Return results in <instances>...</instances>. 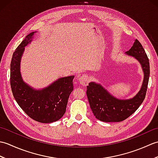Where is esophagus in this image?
Wrapping results in <instances>:
<instances>
[{"label":"esophagus","instance_id":"obj_1","mask_svg":"<svg viewBox=\"0 0 158 158\" xmlns=\"http://www.w3.org/2000/svg\"><path fill=\"white\" fill-rule=\"evenodd\" d=\"M79 82L83 86H87L89 83V77L86 75H83L79 78Z\"/></svg>","mask_w":158,"mask_h":158}]
</instances>
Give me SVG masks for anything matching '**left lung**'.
<instances>
[{
  "instance_id": "obj_1",
  "label": "left lung",
  "mask_w": 158,
  "mask_h": 158,
  "mask_svg": "<svg viewBox=\"0 0 158 158\" xmlns=\"http://www.w3.org/2000/svg\"><path fill=\"white\" fill-rule=\"evenodd\" d=\"M141 65L144 73L143 84L139 92L130 99H118L112 96L104 87L92 81L87 86V96L94 115L104 122H119L135 113L145 98L149 79V59L140 43L136 39L132 48L126 52Z\"/></svg>"
}]
</instances>
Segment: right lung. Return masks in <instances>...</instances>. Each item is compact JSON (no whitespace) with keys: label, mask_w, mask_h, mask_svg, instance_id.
<instances>
[{"label":"right lung","mask_w":158,"mask_h":158,"mask_svg":"<svg viewBox=\"0 0 158 158\" xmlns=\"http://www.w3.org/2000/svg\"><path fill=\"white\" fill-rule=\"evenodd\" d=\"M35 32L29 33L13 53L10 83L13 95L23 111L36 122L48 123L59 120L65 113L73 90L74 76L61 77L41 89L33 88L24 82L20 72V62L25 47L32 42Z\"/></svg>","instance_id":"add662e5"}]
</instances>
